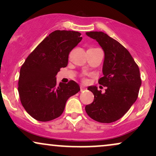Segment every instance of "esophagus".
<instances>
[{"label": "esophagus", "mask_w": 156, "mask_h": 156, "mask_svg": "<svg viewBox=\"0 0 156 156\" xmlns=\"http://www.w3.org/2000/svg\"><path fill=\"white\" fill-rule=\"evenodd\" d=\"M80 92H82V91L85 90V89H86V88H85V87H84V86H83V85H80Z\"/></svg>", "instance_id": "esophagus-1"}]
</instances>
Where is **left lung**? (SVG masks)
Wrapping results in <instances>:
<instances>
[{
  "label": "left lung",
  "mask_w": 156,
  "mask_h": 156,
  "mask_svg": "<svg viewBox=\"0 0 156 156\" xmlns=\"http://www.w3.org/2000/svg\"><path fill=\"white\" fill-rule=\"evenodd\" d=\"M86 34L95 39L104 52L103 77L98 82L106 87L105 93L95 86L88 87L94 98L86 105V112L99 122H113L124 116L136 101L141 84L139 67L128 50L108 34L102 31Z\"/></svg>",
  "instance_id": "8db88e82"
}]
</instances>
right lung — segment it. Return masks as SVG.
I'll use <instances>...</instances> for the list:
<instances>
[{
	"label": "right lung",
	"mask_w": 156,
	"mask_h": 156,
	"mask_svg": "<svg viewBox=\"0 0 156 156\" xmlns=\"http://www.w3.org/2000/svg\"><path fill=\"white\" fill-rule=\"evenodd\" d=\"M81 34L57 30L50 34L27 57L20 71L21 103L35 119L47 122L62 115L69 98L80 91L74 80L56 83L55 76L68 64L69 53L81 41Z\"/></svg>",
	"instance_id": "add662e5"
}]
</instances>
